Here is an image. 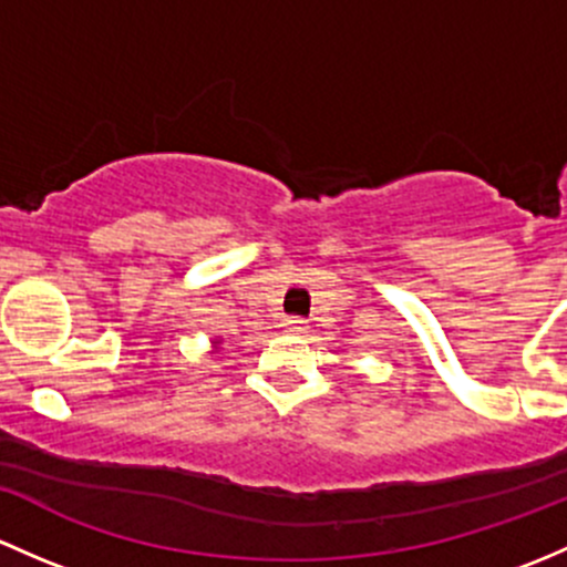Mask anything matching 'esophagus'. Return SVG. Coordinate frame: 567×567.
Here are the masks:
<instances>
[{
    "instance_id": "1",
    "label": "esophagus",
    "mask_w": 567,
    "mask_h": 567,
    "mask_svg": "<svg viewBox=\"0 0 567 567\" xmlns=\"http://www.w3.org/2000/svg\"><path fill=\"white\" fill-rule=\"evenodd\" d=\"M281 327H284V332H289V336H302V332L308 330V324L302 322V319H295V317L284 319Z\"/></svg>"
}]
</instances>
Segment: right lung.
<instances>
[{
    "instance_id": "add662e5",
    "label": "right lung",
    "mask_w": 567,
    "mask_h": 567,
    "mask_svg": "<svg viewBox=\"0 0 567 567\" xmlns=\"http://www.w3.org/2000/svg\"><path fill=\"white\" fill-rule=\"evenodd\" d=\"M213 349H215V352H218V349H220V338H215V341H213Z\"/></svg>"
}]
</instances>
